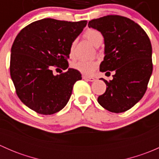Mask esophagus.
I'll list each match as a JSON object with an SVG mask.
<instances>
[{
	"instance_id": "1",
	"label": "esophagus",
	"mask_w": 159,
	"mask_h": 159,
	"mask_svg": "<svg viewBox=\"0 0 159 159\" xmlns=\"http://www.w3.org/2000/svg\"><path fill=\"white\" fill-rule=\"evenodd\" d=\"M82 78H83V79L87 80V81H95V78H94V77H88V76H84V75H83Z\"/></svg>"
}]
</instances>
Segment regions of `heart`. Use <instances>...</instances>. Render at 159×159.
Returning a JSON list of instances; mask_svg holds the SVG:
<instances>
[{
	"instance_id": "obj_1",
	"label": "heart",
	"mask_w": 159,
	"mask_h": 159,
	"mask_svg": "<svg viewBox=\"0 0 159 159\" xmlns=\"http://www.w3.org/2000/svg\"><path fill=\"white\" fill-rule=\"evenodd\" d=\"M84 37L88 40L97 46L98 44H101L103 40V35L99 30L96 29H89L84 33ZM76 44V41H74L70 46L69 54L70 57L74 56V51H75V46ZM71 68L78 71L81 72V74L85 75H90L96 70L98 68V62L94 60H80L75 61L71 64Z\"/></svg>"
}]
</instances>
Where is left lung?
<instances>
[{
	"label": "left lung",
	"instance_id": "1",
	"mask_svg": "<svg viewBox=\"0 0 159 159\" xmlns=\"http://www.w3.org/2000/svg\"><path fill=\"white\" fill-rule=\"evenodd\" d=\"M89 28L102 34L105 57L100 71L115 70L113 79L105 81L106 91L98 96V103L111 112L121 113L142 99L148 88L153 65L152 44L146 32L137 23L120 15L93 19Z\"/></svg>",
	"mask_w": 159,
	"mask_h": 159
}]
</instances>
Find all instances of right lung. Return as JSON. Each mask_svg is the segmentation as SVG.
<instances>
[{
  "label": "right lung",
  "instance_id": "1",
  "mask_svg": "<svg viewBox=\"0 0 159 159\" xmlns=\"http://www.w3.org/2000/svg\"><path fill=\"white\" fill-rule=\"evenodd\" d=\"M87 23L44 18L32 22L17 35L11 47L10 74L16 94L31 110L53 115L67 105L81 73L68 68L54 75L52 68H68L70 44Z\"/></svg>",
  "mask_w": 159,
  "mask_h": 159
}]
</instances>
